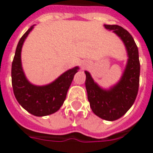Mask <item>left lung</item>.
Segmentation results:
<instances>
[{
  "label": "left lung",
  "mask_w": 153,
  "mask_h": 153,
  "mask_svg": "<svg viewBox=\"0 0 153 153\" xmlns=\"http://www.w3.org/2000/svg\"><path fill=\"white\" fill-rule=\"evenodd\" d=\"M104 26L123 39L128 54V64L121 80L109 90L99 87L87 71L85 86L93 112L102 119L114 121L123 117L135 102L139 88V55L136 43L127 30L117 25Z\"/></svg>",
  "instance_id": "left-lung-1"
}]
</instances>
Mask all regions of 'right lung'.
Returning a JSON list of instances; mask_svg holds the SVG:
<instances>
[{
  "label": "right lung",
  "instance_id": "right-lung-1",
  "mask_svg": "<svg viewBox=\"0 0 153 153\" xmlns=\"http://www.w3.org/2000/svg\"><path fill=\"white\" fill-rule=\"evenodd\" d=\"M34 25L21 37L17 45L11 66V81L16 99L30 114L37 117L47 116L57 112L66 99L67 92L79 67L69 69L53 83L45 86L31 84L25 76L21 67V48Z\"/></svg>",
  "mask_w": 153,
  "mask_h": 153
}]
</instances>
